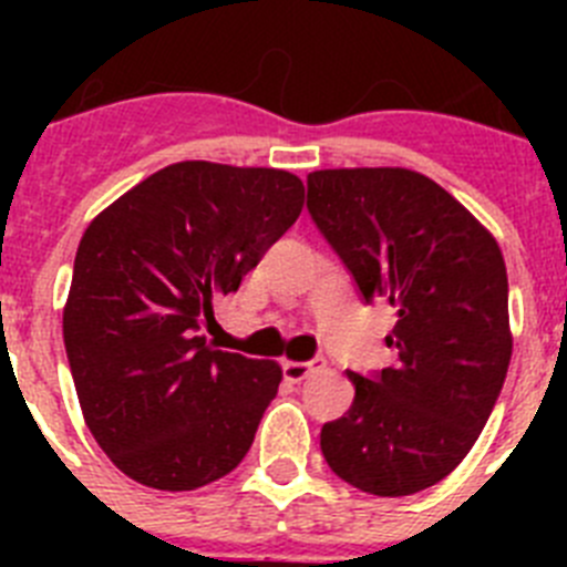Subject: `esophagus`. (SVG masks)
I'll return each mask as SVG.
<instances>
[{"label": "esophagus", "mask_w": 567, "mask_h": 567, "mask_svg": "<svg viewBox=\"0 0 567 567\" xmlns=\"http://www.w3.org/2000/svg\"><path fill=\"white\" fill-rule=\"evenodd\" d=\"M320 365H327V360H323V358L284 360V374H287V380H303V378H309L312 372H318Z\"/></svg>", "instance_id": "obj_1"}]
</instances>
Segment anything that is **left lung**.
<instances>
[{
	"label": "left lung",
	"instance_id": "8db88e82",
	"mask_svg": "<svg viewBox=\"0 0 567 567\" xmlns=\"http://www.w3.org/2000/svg\"><path fill=\"white\" fill-rule=\"evenodd\" d=\"M307 207L365 303L394 309L398 363L349 372V412L320 452L349 485L409 497L449 477L477 443L511 363L508 275L497 238L429 175L315 169Z\"/></svg>",
	"mask_w": 567,
	"mask_h": 567
}]
</instances>
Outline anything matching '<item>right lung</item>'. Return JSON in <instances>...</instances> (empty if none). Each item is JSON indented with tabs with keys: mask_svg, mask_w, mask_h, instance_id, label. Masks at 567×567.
Wrapping results in <instances>:
<instances>
[{
	"mask_svg": "<svg viewBox=\"0 0 567 567\" xmlns=\"http://www.w3.org/2000/svg\"><path fill=\"white\" fill-rule=\"evenodd\" d=\"M300 209L303 182L287 169L178 162L84 229L64 349L84 423L130 480L193 491L247 457L284 372L213 349L198 323Z\"/></svg>",
	"mask_w": 567,
	"mask_h": 567,
	"instance_id": "1",
	"label": "right lung"
}]
</instances>
